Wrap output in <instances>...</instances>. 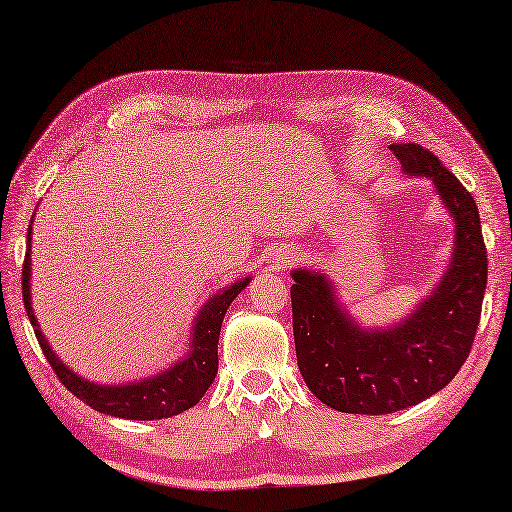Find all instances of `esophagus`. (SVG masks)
I'll return each instance as SVG.
<instances>
[{
	"label": "esophagus",
	"mask_w": 512,
	"mask_h": 512,
	"mask_svg": "<svg viewBox=\"0 0 512 512\" xmlns=\"http://www.w3.org/2000/svg\"><path fill=\"white\" fill-rule=\"evenodd\" d=\"M292 262H295V255H292V253H281V255H277V259H275V266H277V268H286V266H290Z\"/></svg>",
	"instance_id": "obj_1"
}]
</instances>
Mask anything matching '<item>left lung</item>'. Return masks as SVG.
<instances>
[{
  "instance_id": "8db88e82",
  "label": "left lung",
  "mask_w": 512,
  "mask_h": 512,
  "mask_svg": "<svg viewBox=\"0 0 512 512\" xmlns=\"http://www.w3.org/2000/svg\"><path fill=\"white\" fill-rule=\"evenodd\" d=\"M402 171L429 178L453 217V253L438 286L391 328H363L328 275L292 270V330L299 372L323 405L383 416L438 394L460 372L480 323L488 259L473 195L416 143L391 145Z\"/></svg>"
}]
</instances>
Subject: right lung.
<instances>
[{
	"label": "right lung",
	"instance_id": "add662e5",
	"mask_svg": "<svg viewBox=\"0 0 512 512\" xmlns=\"http://www.w3.org/2000/svg\"><path fill=\"white\" fill-rule=\"evenodd\" d=\"M30 242L32 220L26 237L24 270H21V275H24L21 277L24 306L50 367L76 398L83 400L85 405H90L96 411L107 413V416L125 420H162L178 416V413L198 405L217 374V341H220L224 314L239 292L250 284V277L239 279L235 284L217 290L215 295H211V299H206V303L198 312V317L193 321V330L189 334V350L180 361H176L167 369H162V372L154 376L132 380V383L103 385L92 383V380L72 372V369L54 354L48 339L39 330V321L35 317V310H32L30 301Z\"/></svg>",
	"mask_w": 512,
	"mask_h": 512
}]
</instances>
